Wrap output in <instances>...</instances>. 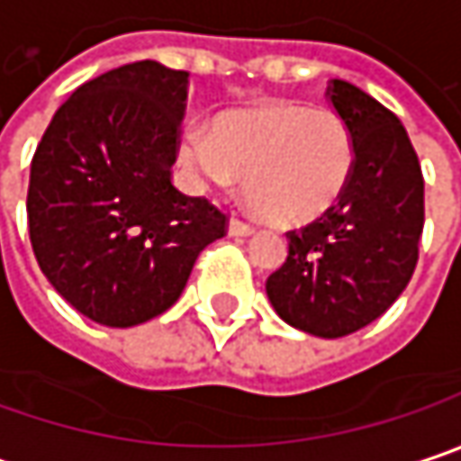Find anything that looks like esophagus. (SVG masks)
Listing matches in <instances>:
<instances>
[{
  "label": "esophagus",
  "instance_id": "esophagus-1",
  "mask_svg": "<svg viewBox=\"0 0 461 461\" xmlns=\"http://www.w3.org/2000/svg\"><path fill=\"white\" fill-rule=\"evenodd\" d=\"M227 230H230L231 237H250V234H256V227H250V224H245L240 219H231Z\"/></svg>",
  "mask_w": 461,
  "mask_h": 461
}]
</instances>
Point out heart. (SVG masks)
<instances>
[{
	"label": "heart",
	"mask_w": 461,
	"mask_h": 461,
	"mask_svg": "<svg viewBox=\"0 0 461 461\" xmlns=\"http://www.w3.org/2000/svg\"><path fill=\"white\" fill-rule=\"evenodd\" d=\"M176 160L194 192H227L245 176V200L261 219L274 227H306L346 194L356 145L338 113L267 100L219 113L211 134L187 129Z\"/></svg>",
	"instance_id": "1"
}]
</instances>
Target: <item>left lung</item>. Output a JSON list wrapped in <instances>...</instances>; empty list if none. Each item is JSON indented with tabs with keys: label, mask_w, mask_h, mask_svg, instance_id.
<instances>
[{
	"label": "left lung",
	"mask_w": 461,
	"mask_h": 461,
	"mask_svg": "<svg viewBox=\"0 0 461 461\" xmlns=\"http://www.w3.org/2000/svg\"><path fill=\"white\" fill-rule=\"evenodd\" d=\"M330 103L356 145L340 203L287 231V261L267 279L274 312L316 338H343L383 316L409 285L425 224V182L396 115L335 78Z\"/></svg>",
	"instance_id": "8db88e82"
}]
</instances>
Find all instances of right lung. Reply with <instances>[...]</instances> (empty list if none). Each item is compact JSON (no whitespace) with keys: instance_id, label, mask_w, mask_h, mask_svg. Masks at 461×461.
Wrapping results in <instances>:
<instances>
[{"instance_id":"1","label":"right lung","mask_w":461,"mask_h":461,"mask_svg":"<svg viewBox=\"0 0 461 461\" xmlns=\"http://www.w3.org/2000/svg\"><path fill=\"white\" fill-rule=\"evenodd\" d=\"M189 73L155 60L78 86L31 160L28 231L50 285L86 319L137 327L171 309L227 216L171 185Z\"/></svg>"}]
</instances>
